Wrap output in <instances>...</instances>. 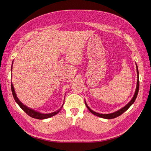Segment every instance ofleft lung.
Listing matches in <instances>:
<instances>
[{"label": "left lung", "mask_w": 151, "mask_h": 151, "mask_svg": "<svg viewBox=\"0 0 151 151\" xmlns=\"http://www.w3.org/2000/svg\"><path fill=\"white\" fill-rule=\"evenodd\" d=\"M136 67H137V86H136V89H135V93H134V96L133 98H132V99L131 100V101L127 104L125 106H123L122 108L120 109L119 110L117 111H115L114 113H110V114H100V113H96L94 111H93L92 109H91L87 105L86 101H85V104H86V106L87 107V108L88 109V110L94 115L98 117H101V118H103V119H114V118H116L119 116H120L122 114H123L124 112H125L127 109L134 104V102H135V99H136V98L137 96V94H138V93H139V70H138V67L137 65L136 64Z\"/></svg>", "instance_id": "8db88e82"}]
</instances>
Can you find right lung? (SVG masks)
Instances as JSON below:
<instances>
[{
	"label": "right lung",
	"mask_w": 151,
	"mask_h": 151,
	"mask_svg": "<svg viewBox=\"0 0 151 151\" xmlns=\"http://www.w3.org/2000/svg\"><path fill=\"white\" fill-rule=\"evenodd\" d=\"M13 64V63H12ZM11 70H12V67H11ZM11 91H12V95H13V97L14 98V100L16 102V103L20 106V107L23 109V110L28 114V116H29L30 117H32V118H34V119H47V118H49V117H51L57 114L61 110V109L62 108L63 106V105L61 106V107L58 109V110L55 111V112H53V113H48V114H43V113H40V112H38V111H36L35 110H34V109L26 106V105H23V104L20 101V100L18 99L17 95L16 94V92H15V90H14V86L12 84V82H11Z\"/></svg>",
	"instance_id": "obj_1"
}]
</instances>
